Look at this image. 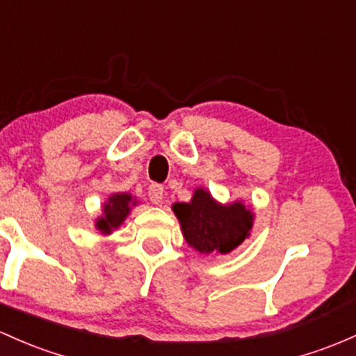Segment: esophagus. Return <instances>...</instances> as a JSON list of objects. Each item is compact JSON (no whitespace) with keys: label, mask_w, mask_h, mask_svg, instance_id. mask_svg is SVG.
<instances>
[{"label":"esophagus","mask_w":356,"mask_h":356,"mask_svg":"<svg viewBox=\"0 0 356 356\" xmlns=\"http://www.w3.org/2000/svg\"><path fill=\"white\" fill-rule=\"evenodd\" d=\"M148 199L154 204H160L163 199V187L160 184H150V187H148Z\"/></svg>","instance_id":"1"}]
</instances>
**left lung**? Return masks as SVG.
Masks as SVG:
<instances>
[{"label": "left lung", "instance_id": "obj_1", "mask_svg": "<svg viewBox=\"0 0 356 356\" xmlns=\"http://www.w3.org/2000/svg\"><path fill=\"white\" fill-rule=\"evenodd\" d=\"M186 241L202 255L229 253L250 235L252 211L241 202L221 206L204 189H197L191 202L172 206Z\"/></svg>", "mask_w": 356, "mask_h": 356}]
</instances>
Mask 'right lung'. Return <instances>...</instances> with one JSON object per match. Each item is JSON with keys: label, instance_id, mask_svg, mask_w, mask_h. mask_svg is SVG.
Wrapping results in <instances>:
<instances>
[{"label": "right lung", "instance_id": "1", "mask_svg": "<svg viewBox=\"0 0 356 356\" xmlns=\"http://www.w3.org/2000/svg\"><path fill=\"white\" fill-rule=\"evenodd\" d=\"M130 194H115L109 197V201L104 204V216L97 220L96 228L103 233H111V229L118 228L130 213Z\"/></svg>", "mask_w": 356, "mask_h": 356}]
</instances>
